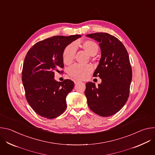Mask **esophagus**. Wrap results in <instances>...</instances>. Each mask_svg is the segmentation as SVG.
Instances as JSON below:
<instances>
[{
    "label": "esophagus",
    "instance_id": "34e87169",
    "mask_svg": "<svg viewBox=\"0 0 155 155\" xmlns=\"http://www.w3.org/2000/svg\"><path fill=\"white\" fill-rule=\"evenodd\" d=\"M79 82H80V81H78V80H75V81H74V83H75V84H77V83H79Z\"/></svg>",
    "mask_w": 155,
    "mask_h": 155
}]
</instances>
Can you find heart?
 I'll use <instances>...</instances> for the list:
<instances>
[{
  "instance_id": "1",
  "label": "heart",
  "mask_w": 155,
  "mask_h": 155,
  "mask_svg": "<svg viewBox=\"0 0 155 155\" xmlns=\"http://www.w3.org/2000/svg\"><path fill=\"white\" fill-rule=\"evenodd\" d=\"M82 48L89 55L93 56L96 55L99 50L97 44L92 40H85L81 44ZM77 50L76 45L72 43L64 49L62 54L63 62L65 64H71L75 56ZM93 71V68L90 65H81L75 64L71 67L68 70L69 75L73 78L77 80H83L88 77Z\"/></svg>"
}]
</instances>
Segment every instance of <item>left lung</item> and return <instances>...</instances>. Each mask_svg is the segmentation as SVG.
Here are the masks:
<instances>
[{"label":"left lung","instance_id":"left-lung-1","mask_svg":"<svg viewBox=\"0 0 155 155\" xmlns=\"http://www.w3.org/2000/svg\"><path fill=\"white\" fill-rule=\"evenodd\" d=\"M86 36L99 43L101 58L93 76L102 80L98 86L86 83L87 105L98 115L112 116L123 107L129 97L132 80L129 55L123 44L112 35L97 32Z\"/></svg>","mask_w":155,"mask_h":155}]
</instances>
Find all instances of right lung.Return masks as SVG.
<instances>
[{"label": "right lung", "instance_id": "obj_1", "mask_svg": "<svg viewBox=\"0 0 155 155\" xmlns=\"http://www.w3.org/2000/svg\"><path fill=\"white\" fill-rule=\"evenodd\" d=\"M80 35L52 37L35 43L28 52L22 71V81L28 102L38 115L53 119L67 108L66 96L74 83L66 79L54 80V71L64 68L62 54L68 45Z\"/></svg>", "mask_w": 155, "mask_h": 155}]
</instances>
